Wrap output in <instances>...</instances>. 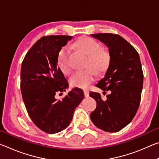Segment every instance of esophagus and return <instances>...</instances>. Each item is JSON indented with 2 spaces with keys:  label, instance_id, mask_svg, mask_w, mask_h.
I'll use <instances>...</instances> for the list:
<instances>
[{
  "label": "esophagus",
  "instance_id": "34e87169",
  "mask_svg": "<svg viewBox=\"0 0 159 159\" xmlns=\"http://www.w3.org/2000/svg\"><path fill=\"white\" fill-rule=\"evenodd\" d=\"M84 95L85 98H88V97H89V90L88 89L84 90Z\"/></svg>",
  "mask_w": 159,
  "mask_h": 159
}]
</instances>
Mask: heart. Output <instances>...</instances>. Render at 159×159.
Instances as JSON below:
<instances>
[{
	"mask_svg": "<svg viewBox=\"0 0 159 159\" xmlns=\"http://www.w3.org/2000/svg\"><path fill=\"white\" fill-rule=\"evenodd\" d=\"M75 46L88 55L86 66L88 68L75 72L70 78V83L74 87L84 88L95 79V72L98 74L105 73L109 66L111 55L108 50L101 48L99 43L90 38L79 39L75 43ZM69 55L70 49L66 46L61 48L58 53V65L64 74H69L71 71Z\"/></svg>",
	"mask_w": 159,
	"mask_h": 159,
	"instance_id": "b5f03b06",
	"label": "heart"
}]
</instances>
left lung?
<instances>
[{
  "label": "left lung",
  "instance_id": "left-lung-1",
  "mask_svg": "<svg viewBox=\"0 0 159 159\" xmlns=\"http://www.w3.org/2000/svg\"><path fill=\"white\" fill-rule=\"evenodd\" d=\"M91 36L109 48V66L96 86L111 93L106 100L99 93L89 94L97 102L90 119L101 130L116 133L131 122L139 108L144 78L140 59L133 45L119 35L104 33Z\"/></svg>",
  "mask_w": 159,
  "mask_h": 159
}]
</instances>
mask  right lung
Instances as JSON below:
<instances>
[{"label": "right lung", "mask_w": 159, "mask_h": 159, "mask_svg": "<svg viewBox=\"0 0 159 159\" xmlns=\"http://www.w3.org/2000/svg\"><path fill=\"white\" fill-rule=\"evenodd\" d=\"M72 38L61 35L42 37L29 49L21 63L20 88L26 111L34 124L49 134L68 127L75 109L84 98L80 88L72 89L61 100L55 98L69 87L57 66V57Z\"/></svg>", "instance_id": "obj_1"}]
</instances>
